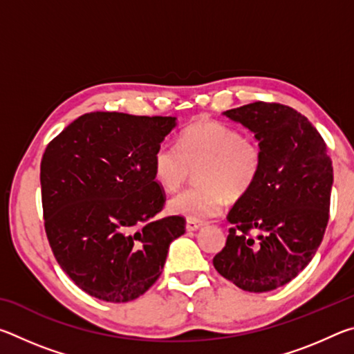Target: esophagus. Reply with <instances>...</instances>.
I'll use <instances>...</instances> for the list:
<instances>
[{"label": "esophagus", "mask_w": 354, "mask_h": 354, "mask_svg": "<svg viewBox=\"0 0 354 354\" xmlns=\"http://www.w3.org/2000/svg\"><path fill=\"white\" fill-rule=\"evenodd\" d=\"M201 226H203V223H200V221H194V220H187V221H185V230H187L189 232L198 231Z\"/></svg>", "instance_id": "obj_1"}]
</instances>
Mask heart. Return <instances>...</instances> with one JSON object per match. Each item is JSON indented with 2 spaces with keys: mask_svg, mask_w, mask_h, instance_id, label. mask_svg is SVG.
<instances>
[{
  "mask_svg": "<svg viewBox=\"0 0 354 354\" xmlns=\"http://www.w3.org/2000/svg\"><path fill=\"white\" fill-rule=\"evenodd\" d=\"M262 167L261 147L230 124L198 120L179 137V147L162 142L153 154L156 183L175 192L187 181L192 170L198 187L171 196V215L203 221L223 211L226 200L236 201L253 187Z\"/></svg>",
  "mask_w": 354,
  "mask_h": 354,
  "instance_id": "1",
  "label": "heart"
}]
</instances>
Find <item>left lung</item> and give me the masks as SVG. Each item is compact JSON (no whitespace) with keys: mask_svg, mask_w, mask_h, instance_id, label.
<instances>
[{"mask_svg":"<svg viewBox=\"0 0 354 354\" xmlns=\"http://www.w3.org/2000/svg\"><path fill=\"white\" fill-rule=\"evenodd\" d=\"M254 134L262 151L256 183L227 220L225 248L214 257L221 277L247 292H270L313 261L328 225L333 162L313 123L284 104L262 101L223 112ZM251 229L257 238L248 234Z\"/></svg>","mask_w":354,"mask_h":354,"instance_id":"obj_1","label":"left lung"}]
</instances>
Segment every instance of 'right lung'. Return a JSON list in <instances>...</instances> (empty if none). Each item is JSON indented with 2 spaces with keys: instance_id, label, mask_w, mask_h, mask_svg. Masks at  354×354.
Instances as JSON below:
<instances>
[{
  "instance_id": "obj_1",
  "label": "right lung",
  "mask_w": 354,
  "mask_h": 354,
  "mask_svg": "<svg viewBox=\"0 0 354 354\" xmlns=\"http://www.w3.org/2000/svg\"><path fill=\"white\" fill-rule=\"evenodd\" d=\"M176 117L84 113L55 137L40 164L45 231L62 270L88 295L127 303L162 273L178 215L154 220L165 198L153 154Z\"/></svg>"
}]
</instances>
